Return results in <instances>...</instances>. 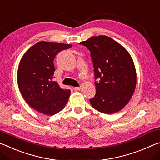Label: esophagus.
Masks as SVG:
<instances>
[{
  "label": "esophagus",
  "instance_id": "esophagus-1",
  "mask_svg": "<svg viewBox=\"0 0 160 160\" xmlns=\"http://www.w3.org/2000/svg\"><path fill=\"white\" fill-rule=\"evenodd\" d=\"M81 88H82V86H78V87H74V91H79Z\"/></svg>",
  "mask_w": 160,
  "mask_h": 160
}]
</instances>
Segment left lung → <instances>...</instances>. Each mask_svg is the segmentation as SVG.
Here are the masks:
<instances>
[{"label":"left lung","mask_w":160,"mask_h":160,"mask_svg":"<svg viewBox=\"0 0 160 160\" xmlns=\"http://www.w3.org/2000/svg\"><path fill=\"white\" fill-rule=\"evenodd\" d=\"M80 44L90 51L94 68L96 95L90 99L103 113L119 111L131 98L136 86V71L130 54L109 37H92Z\"/></svg>","instance_id":"left-lung-1"}]
</instances>
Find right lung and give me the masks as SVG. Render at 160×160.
Segmentation results:
<instances>
[{
	"instance_id": "add662e5",
	"label": "right lung",
	"mask_w": 160,
	"mask_h": 160,
	"mask_svg": "<svg viewBox=\"0 0 160 160\" xmlns=\"http://www.w3.org/2000/svg\"><path fill=\"white\" fill-rule=\"evenodd\" d=\"M72 44L40 42L25 52L18 70V84L25 101L41 113L53 116L64 108L69 89L54 82V59Z\"/></svg>"
}]
</instances>
